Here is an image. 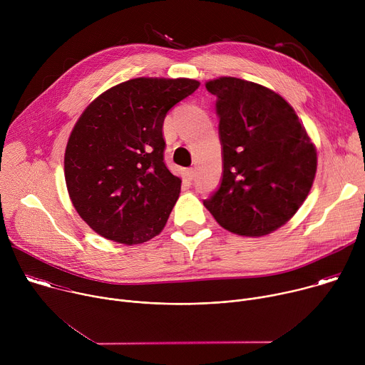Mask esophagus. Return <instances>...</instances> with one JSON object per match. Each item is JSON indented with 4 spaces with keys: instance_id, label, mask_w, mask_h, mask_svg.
I'll return each instance as SVG.
<instances>
[{
    "instance_id": "1",
    "label": "esophagus",
    "mask_w": 365,
    "mask_h": 365,
    "mask_svg": "<svg viewBox=\"0 0 365 365\" xmlns=\"http://www.w3.org/2000/svg\"><path fill=\"white\" fill-rule=\"evenodd\" d=\"M195 176H196V170H195L193 168H190V169H187V170H186V178H187L189 180H193V179H195Z\"/></svg>"
}]
</instances>
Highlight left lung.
<instances>
[{
  "label": "left lung",
  "mask_w": 365,
  "mask_h": 365,
  "mask_svg": "<svg viewBox=\"0 0 365 365\" xmlns=\"http://www.w3.org/2000/svg\"><path fill=\"white\" fill-rule=\"evenodd\" d=\"M205 86L217 96L224 170L218 190L203 205L234 234L267 235L286 224L309 195L317 148L274 91L232 76Z\"/></svg>",
  "instance_id": "1"
}]
</instances>
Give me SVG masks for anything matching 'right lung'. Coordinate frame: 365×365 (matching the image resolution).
<instances>
[{
    "mask_svg": "<svg viewBox=\"0 0 365 365\" xmlns=\"http://www.w3.org/2000/svg\"><path fill=\"white\" fill-rule=\"evenodd\" d=\"M187 78H135L93 99L65 151V179L79 217L99 235L141 244L159 235L180 193L165 165V117L193 93Z\"/></svg>",
    "mask_w": 365,
    "mask_h": 365,
    "instance_id": "add662e5",
    "label": "right lung"
}]
</instances>
